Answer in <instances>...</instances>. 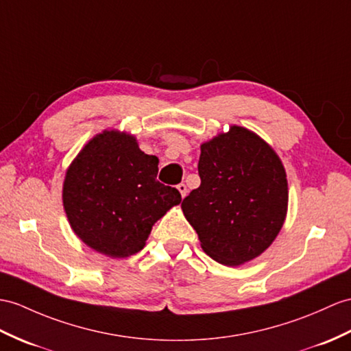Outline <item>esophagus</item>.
I'll list each match as a JSON object with an SVG mask.
<instances>
[{"instance_id": "esophagus-1", "label": "esophagus", "mask_w": 351, "mask_h": 351, "mask_svg": "<svg viewBox=\"0 0 351 351\" xmlns=\"http://www.w3.org/2000/svg\"><path fill=\"white\" fill-rule=\"evenodd\" d=\"M177 189L180 191V193H182V198H184V196L187 195V186L184 184V183H180L177 186Z\"/></svg>"}]
</instances>
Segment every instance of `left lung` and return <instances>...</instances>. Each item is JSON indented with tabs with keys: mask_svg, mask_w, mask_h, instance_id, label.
<instances>
[{
	"mask_svg": "<svg viewBox=\"0 0 351 351\" xmlns=\"http://www.w3.org/2000/svg\"><path fill=\"white\" fill-rule=\"evenodd\" d=\"M201 186L182 202L201 247L219 263L235 267L265 252L287 210L283 164L267 143L241 126L201 146Z\"/></svg>",
	"mask_w": 351,
	"mask_h": 351,
	"instance_id": "obj_1",
	"label": "left lung"
}]
</instances>
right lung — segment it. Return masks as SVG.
I'll return each instance as SVG.
<instances>
[{
  "instance_id": "right-lung-1",
  "label": "right lung",
  "mask_w": 351,
  "mask_h": 351,
  "mask_svg": "<svg viewBox=\"0 0 351 351\" xmlns=\"http://www.w3.org/2000/svg\"><path fill=\"white\" fill-rule=\"evenodd\" d=\"M158 158L132 135L104 131L68 168L64 207L74 232L111 258L140 252L155 221L182 202L176 187L156 180Z\"/></svg>"
}]
</instances>
